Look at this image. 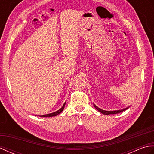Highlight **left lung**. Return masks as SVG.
<instances>
[{
  "mask_svg": "<svg viewBox=\"0 0 154 154\" xmlns=\"http://www.w3.org/2000/svg\"><path fill=\"white\" fill-rule=\"evenodd\" d=\"M94 106L95 109L99 111V112H101L103 114H106V115H109V114H118V113H120V112H123V111L126 110V109H128V108H126V109H122V110H112V111H106V110H102L99 109V107H97L95 104H94Z\"/></svg>",
  "mask_w": 154,
  "mask_h": 154,
  "instance_id": "1",
  "label": "left lung"
}]
</instances>
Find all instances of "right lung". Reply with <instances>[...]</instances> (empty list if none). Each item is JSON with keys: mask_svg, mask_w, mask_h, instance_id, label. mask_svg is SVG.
Listing matches in <instances>:
<instances>
[{"mask_svg": "<svg viewBox=\"0 0 154 154\" xmlns=\"http://www.w3.org/2000/svg\"><path fill=\"white\" fill-rule=\"evenodd\" d=\"M65 105V103L63 104V106H62L60 109H59L58 110H57L56 112H54L53 113H50V114H44V115H40L39 116H40V117H52V116H56V115H57V114H60L62 112V111L63 110Z\"/></svg>", "mask_w": 154, "mask_h": 154, "instance_id": "obj_1", "label": "right lung"}]
</instances>
